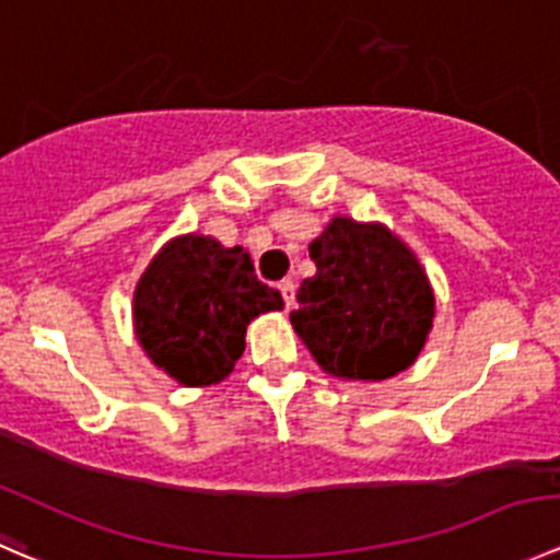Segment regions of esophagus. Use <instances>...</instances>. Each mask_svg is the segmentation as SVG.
<instances>
[{
    "instance_id": "34e87169",
    "label": "esophagus",
    "mask_w": 560,
    "mask_h": 560,
    "mask_svg": "<svg viewBox=\"0 0 560 560\" xmlns=\"http://www.w3.org/2000/svg\"><path fill=\"white\" fill-rule=\"evenodd\" d=\"M280 293H282V302L285 307H293V299H296V282L293 280H280Z\"/></svg>"
}]
</instances>
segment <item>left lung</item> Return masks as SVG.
I'll return each instance as SVG.
<instances>
[{
  "instance_id": "left-lung-1",
  "label": "left lung",
  "mask_w": 560,
  "mask_h": 560,
  "mask_svg": "<svg viewBox=\"0 0 560 560\" xmlns=\"http://www.w3.org/2000/svg\"><path fill=\"white\" fill-rule=\"evenodd\" d=\"M315 278L299 285L291 324L337 378L384 381L422 351L433 291L402 242L381 225L335 218L310 242Z\"/></svg>"
}]
</instances>
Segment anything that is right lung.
Here are the masks:
<instances>
[{
    "mask_svg": "<svg viewBox=\"0 0 560 560\" xmlns=\"http://www.w3.org/2000/svg\"><path fill=\"white\" fill-rule=\"evenodd\" d=\"M136 335L158 368L185 386L223 381L245 351L256 315L280 310L278 288L264 285L242 247L209 236H179L138 280Z\"/></svg>",
    "mask_w": 560,
    "mask_h": 560,
    "instance_id": "1",
    "label": "right lung"
}]
</instances>
